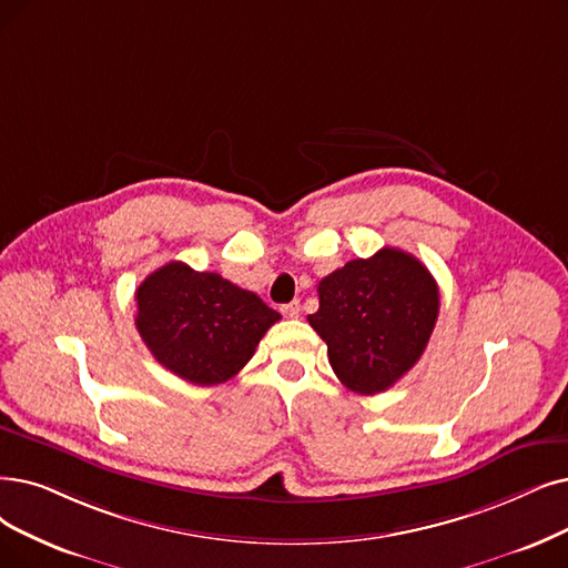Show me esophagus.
<instances>
[{
    "label": "esophagus",
    "instance_id": "34e87169",
    "mask_svg": "<svg viewBox=\"0 0 568 568\" xmlns=\"http://www.w3.org/2000/svg\"><path fill=\"white\" fill-rule=\"evenodd\" d=\"M282 314L288 316V320H298V314H301V301H291V303L282 305Z\"/></svg>",
    "mask_w": 568,
    "mask_h": 568
}]
</instances>
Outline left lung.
Returning <instances> with one entry per match:
<instances>
[{"mask_svg":"<svg viewBox=\"0 0 568 568\" xmlns=\"http://www.w3.org/2000/svg\"><path fill=\"white\" fill-rule=\"evenodd\" d=\"M320 310L307 316L347 389L379 394L410 371L434 333L440 293L422 261L384 246L320 282Z\"/></svg>","mask_w":568,"mask_h":568,"instance_id":"8db88e82","label":"left lung"}]
</instances>
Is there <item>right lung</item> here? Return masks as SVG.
I'll return each instance as SVG.
<instances>
[{
	"label": "right lung",
	"mask_w": 568,
	"mask_h": 568,
	"mask_svg": "<svg viewBox=\"0 0 568 568\" xmlns=\"http://www.w3.org/2000/svg\"><path fill=\"white\" fill-rule=\"evenodd\" d=\"M138 331L153 358L197 387L237 375L282 316L216 272L172 261L140 284Z\"/></svg>",
	"instance_id": "right-lung-1"
}]
</instances>
